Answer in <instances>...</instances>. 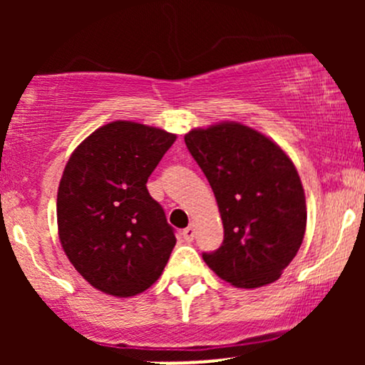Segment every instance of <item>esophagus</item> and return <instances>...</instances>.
<instances>
[{
  "label": "esophagus",
  "instance_id": "1",
  "mask_svg": "<svg viewBox=\"0 0 365 365\" xmlns=\"http://www.w3.org/2000/svg\"><path fill=\"white\" fill-rule=\"evenodd\" d=\"M182 235H183V238H185V242H192V240H194V237H195V228H194V225L187 226V228L182 232Z\"/></svg>",
  "mask_w": 365,
  "mask_h": 365
}]
</instances>
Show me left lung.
<instances>
[{
	"label": "left lung",
	"instance_id": "left-lung-1",
	"mask_svg": "<svg viewBox=\"0 0 365 365\" xmlns=\"http://www.w3.org/2000/svg\"><path fill=\"white\" fill-rule=\"evenodd\" d=\"M223 220V244L202 259L225 282H276L302 245L307 207L292 159L257 130L225 121L185 135Z\"/></svg>",
	"mask_w": 365,
	"mask_h": 365
}]
</instances>
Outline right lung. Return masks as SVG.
Returning <instances> with one entry per match:
<instances>
[{
  "instance_id": "obj_1",
  "label": "right lung",
  "mask_w": 365,
  "mask_h": 365,
  "mask_svg": "<svg viewBox=\"0 0 365 365\" xmlns=\"http://www.w3.org/2000/svg\"><path fill=\"white\" fill-rule=\"evenodd\" d=\"M177 135L111 121L73 150L58 187V233L66 257L92 287L142 293L161 276L177 238L148 178Z\"/></svg>"
}]
</instances>
